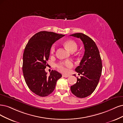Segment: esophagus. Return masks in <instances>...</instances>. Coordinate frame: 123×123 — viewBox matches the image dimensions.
Here are the masks:
<instances>
[{
  "label": "esophagus",
  "instance_id": "esophagus-1",
  "mask_svg": "<svg viewBox=\"0 0 123 123\" xmlns=\"http://www.w3.org/2000/svg\"><path fill=\"white\" fill-rule=\"evenodd\" d=\"M62 76L64 78H68L69 76V75H65V74H63Z\"/></svg>",
  "mask_w": 123,
  "mask_h": 123
}]
</instances>
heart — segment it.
Masks as SVG:
<instances>
[{"label":"heart","instance_id":"obj_1","mask_svg":"<svg viewBox=\"0 0 123 123\" xmlns=\"http://www.w3.org/2000/svg\"><path fill=\"white\" fill-rule=\"evenodd\" d=\"M64 45L66 49L71 53L74 52L78 48V45L76 42L72 40H67L64 42ZM56 49V45L55 44L51 46L50 48V52L54 53ZM58 69L61 72L66 73L68 71V68H70L73 66V62L70 60H66L64 62H61L57 64Z\"/></svg>","mask_w":123,"mask_h":123}]
</instances>
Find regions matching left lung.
Returning a JSON list of instances; mask_svg holds the SVG:
<instances>
[{"label":"left lung","mask_w":123,"mask_h":123,"mask_svg":"<svg viewBox=\"0 0 123 123\" xmlns=\"http://www.w3.org/2000/svg\"><path fill=\"white\" fill-rule=\"evenodd\" d=\"M70 36L80 38L84 46V56L80 65L75 69L82 76L80 79L77 78V83L70 87L71 92L75 96L84 98L90 96L98 84L102 70L101 58L98 47L92 39L80 33Z\"/></svg>","instance_id":"1"}]
</instances>
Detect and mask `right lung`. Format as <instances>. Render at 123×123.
Wrapping results in <instances>:
<instances>
[{"instance_id":"1","label":"right lung","mask_w":123,"mask_h":123,"mask_svg":"<svg viewBox=\"0 0 123 123\" xmlns=\"http://www.w3.org/2000/svg\"><path fill=\"white\" fill-rule=\"evenodd\" d=\"M64 36L51 31H39L30 39L25 47L23 55V76L29 89L39 96L46 97L52 93L57 80L62 77L55 70H51L47 77L45 68L51 45Z\"/></svg>"}]
</instances>
